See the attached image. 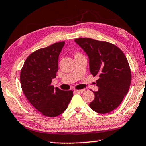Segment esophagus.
Here are the masks:
<instances>
[{"instance_id":"34e87169","label":"esophagus","mask_w":146,"mask_h":146,"mask_svg":"<svg viewBox=\"0 0 146 146\" xmlns=\"http://www.w3.org/2000/svg\"><path fill=\"white\" fill-rule=\"evenodd\" d=\"M84 91V89H82V90H75V92L77 93H79V94H81V93H82Z\"/></svg>"}]
</instances>
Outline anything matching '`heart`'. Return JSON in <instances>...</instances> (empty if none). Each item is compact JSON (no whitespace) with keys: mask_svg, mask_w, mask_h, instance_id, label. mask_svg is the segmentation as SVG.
Returning <instances> with one entry per match:
<instances>
[{"mask_svg":"<svg viewBox=\"0 0 146 146\" xmlns=\"http://www.w3.org/2000/svg\"><path fill=\"white\" fill-rule=\"evenodd\" d=\"M78 54H79V53H77V54H76V55H78Z\"/></svg>","mask_w":146,"mask_h":146,"instance_id":"obj_1","label":"heart"}]
</instances>
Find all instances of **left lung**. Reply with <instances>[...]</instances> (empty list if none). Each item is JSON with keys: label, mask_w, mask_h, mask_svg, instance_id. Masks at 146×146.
I'll list each match as a JSON object with an SVG mask.
<instances>
[{"label": "left lung", "mask_w": 146, "mask_h": 146, "mask_svg": "<svg viewBox=\"0 0 146 146\" xmlns=\"http://www.w3.org/2000/svg\"><path fill=\"white\" fill-rule=\"evenodd\" d=\"M75 42L88 56L91 74L99 77L98 90L94 92L95 98L89 106L101 114L112 111L120 105L130 88L131 71L127 58L110 42L89 38H77Z\"/></svg>", "instance_id": "1"}]
</instances>
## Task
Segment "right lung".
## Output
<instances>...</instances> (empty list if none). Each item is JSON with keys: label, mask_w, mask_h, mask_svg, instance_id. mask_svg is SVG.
Segmentation results:
<instances>
[{"label": "right lung", "mask_w": 146, "mask_h": 146, "mask_svg": "<svg viewBox=\"0 0 146 146\" xmlns=\"http://www.w3.org/2000/svg\"><path fill=\"white\" fill-rule=\"evenodd\" d=\"M65 42L54 43L29 56L21 70L23 94L35 108L44 116L57 117L64 113L72 98V90L64 91L52 86L56 78L58 59Z\"/></svg>", "instance_id": "right-lung-1"}]
</instances>
